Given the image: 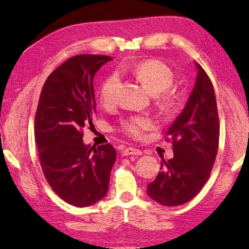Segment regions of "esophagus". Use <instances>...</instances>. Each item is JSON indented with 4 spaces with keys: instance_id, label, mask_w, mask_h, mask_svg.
I'll use <instances>...</instances> for the list:
<instances>
[{
    "instance_id": "esophagus-1",
    "label": "esophagus",
    "mask_w": 249,
    "mask_h": 249,
    "mask_svg": "<svg viewBox=\"0 0 249 249\" xmlns=\"http://www.w3.org/2000/svg\"><path fill=\"white\" fill-rule=\"evenodd\" d=\"M142 152L136 147H126V149L123 151V155L124 156H129V155H141Z\"/></svg>"
}]
</instances>
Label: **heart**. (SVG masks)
<instances>
[{"mask_svg":"<svg viewBox=\"0 0 249 249\" xmlns=\"http://www.w3.org/2000/svg\"><path fill=\"white\" fill-rule=\"evenodd\" d=\"M137 78L144 88L155 94L157 108L163 114H173L178 109L181 96L177 89L172 88L174 75L165 63L149 59L131 67ZM121 78L118 72H112L105 79L99 89V97L106 107L114 106L118 102ZM153 126L152 120L146 115H131L120 122V129L134 139H142Z\"/></svg>","mask_w":249,"mask_h":249,"instance_id":"b5f03b06","label":"heart"}]
</instances>
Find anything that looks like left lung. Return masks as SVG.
Here are the masks:
<instances>
[{
    "label": "left lung",
    "instance_id": "8db88e82",
    "mask_svg": "<svg viewBox=\"0 0 249 249\" xmlns=\"http://www.w3.org/2000/svg\"><path fill=\"white\" fill-rule=\"evenodd\" d=\"M198 73L188 102L170 128L173 158H162L161 171L147 184V195L156 202L176 206L188 202L210 178L219 143V119L212 81L196 63Z\"/></svg>",
    "mask_w": 249,
    "mask_h": 249
}]
</instances>
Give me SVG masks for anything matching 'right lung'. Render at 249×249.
I'll list each match as a JSON object with an SVG mask.
<instances>
[{"label": "right lung", "instance_id": "obj_1", "mask_svg": "<svg viewBox=\"0 0 249 249\" xmlns=\"http://www.w3.org/2000/svg\"><path fill=\"white\" fill-rule=\"evenodd\" d=\"M108 55L81 54L52 71L41 89L34 131L39 162L53 192L65 202L89 206L108 192L114 147L83 143V128L96 112L93 79Z\"/></svg>", "mask_w": 249, "mask_h": 249}]
</instances>
